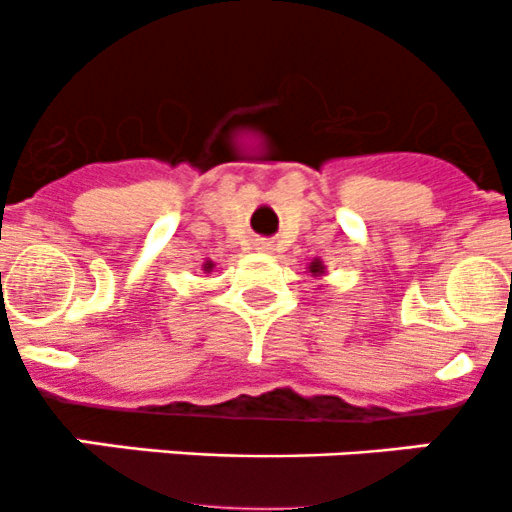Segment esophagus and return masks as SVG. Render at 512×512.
Returning a JSON list of instances; mask_svg holds the SVG:
<instances>
[{
	"label": "esophagus",
	"instance_id": "esophagus-1",
	"mask_svg": "<svg viewBox=\"0 0 512 512\" xmlns=\"http://www.w3.org/2000/svg\"><path fill=\"white\" fill-rule=\"evenodd\" d=\"M255 250H257V252H272V242L257 240V242H255Z\"/></svg>",
	"mask_w": 512,
	"mask_h": 512
}]
</instances>
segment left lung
<instances>
[{
	"mask_svg": "<svg viewBox=\"0 0 512 512\" xmlns=\"http://www.w3.org/2000/svg\"><path fill=\"white\" fill-rule=\"evenodd\" d=\"M309 272H312V277H322L324 275L322 260H312V262H309Z\"/></svg>",
	"mask_w": 512,
	"mask_h": 512,
	"instance_id": "8db88e82",
	"label": "left lung"
}]
</instances>
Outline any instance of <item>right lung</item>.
I'll use <instances>...</instances> for the list:
<instances>
[{"mask_svg":"<svg viewBox=\"0 0 512 512\" xmlns=\"http://www.w3.org/2000/svg\"><path fill=\"white\" fill-rule=\"evenodd\" d=\"M213 267H215V265H213V262H210V260H208V262H205V265H203V270H205V272H213Z\"/></svg>","mask_w":512,"mask_h":512,"instance_id":"add662e5","label":"right lung"}]
</instances>
